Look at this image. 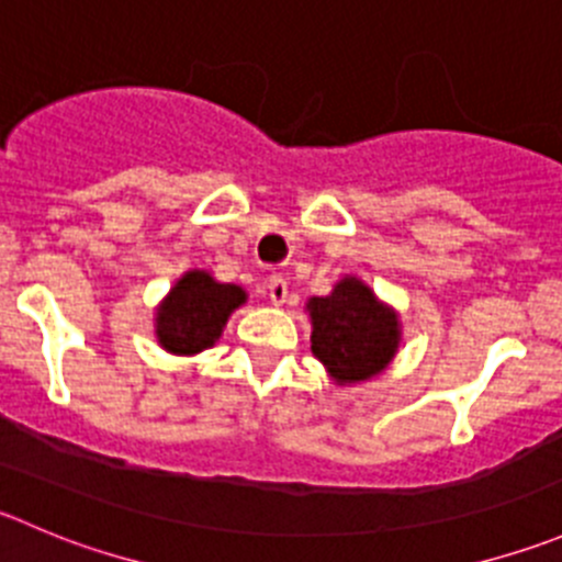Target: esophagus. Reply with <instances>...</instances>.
<instances>
[{
  "label": "esophagus",
  "instance_id": "34e87169",
  "mask_svg": "<svg viewBox=\"0 0 562 562\" xmlns=\"http://www.w3.org/2000/svg\"><path fill=\"white\" fill-rule=\"evenodd\" d=\"M266 288H269L271 304H277V307H280V304L288 302V280L282 274H271L269 285Z\"/></svg>",
  "mask_w": 562,
  "mask_h": 562
}]
</instances>
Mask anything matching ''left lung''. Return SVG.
Returning a JSON list of instances; mask_svg holds the SVG:
<instances>
[{
	"label": "left lung",
	"mask_w": 562,
	"mask_h": 562,
	"mask_svg": "<svg viewBox=\"0 0 562 562\" xmlns=\"http://www.w3.org/2000/svg\"><path fill=\"white\" fill-rule=\"evenodd\" d=\"M313 353L340 384L364 381L386 368L397 348V318L353 277L337 282L331 296L310 299Z\"/></svg>",
	"instance_id": "obj_1"
}]
</instances>
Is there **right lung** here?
<instances>
[{
  "label": "right lung",
  "instance_id": "add662e5",
  "mask_svg": "<svg viewBox=\"0 0 562 562\" xmlns=\"http://www.w3.org/2000/svg\"><path fill=\"white\" fill-rule=\"evenodd\" d=\"M238 285H222L205 271H189L178 280L156 318L159 342L172 353H198L214 346L227 315L244 302Z\"/></svg>",
  "mask_w": 562,
  "mask_h": 562
}]
</instances>
